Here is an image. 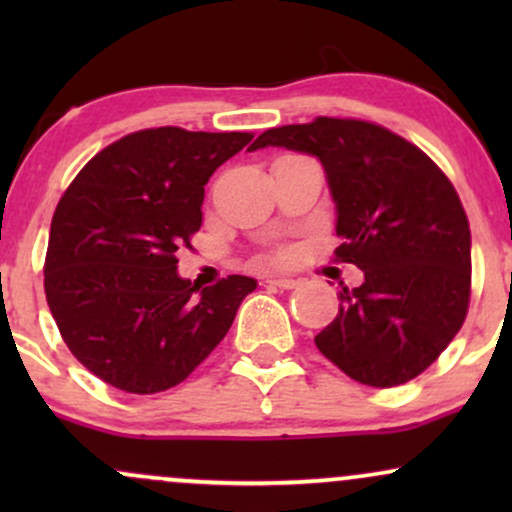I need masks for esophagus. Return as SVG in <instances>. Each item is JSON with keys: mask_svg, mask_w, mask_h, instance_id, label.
<instances>
[{"mask_svg": "<svg viewBox=\"0 0 512 512\" xmlns=\"http://www.w3.org/2000/svg\"><path fill=\"white\" fill-rule=\"evenodd\" d=\"M267 284H272V286H276V289H296L298 284H301V281L298 279H286V276H279V279H267Z\"/></svg>", "mask_w": 512, "mask_h": 512, "instance_id": "34e87169", "label": "esophagus"}]
</instances>
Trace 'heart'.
I'll use <instances>...</instances> for the list:
<instances>
[{
  "instance_id": "b5f03b06",
  "label": "heart",
  "mask_w": 512,
  "mask_h": 512,
  "mask_svg": "<svg viewBox=\"0 0 512 512\" xmlns=\"http://www.w3.org/2000/svg\"><path fill=\"white\" fill-rule=\"evenodd\" d=\"M286 255H289V252H279V255H276V257H279V260H281V257H286Z\"/></svg>"
}]
</instances>
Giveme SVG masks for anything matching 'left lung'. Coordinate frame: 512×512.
<instances>
[{
	"instance_id": "8db88e82",
	"label": "left lung",
	"mask_w": 512,
	"mask_h": 512,
	"mask_svg": "<svg viewBox=\"0 0 512 512\" xmlns=\"http://www.w3.org/2000/svg\"><path fill=\"white\" fill-rule=\"evenodd\" d=\"M264 146L315 156L337 209V260L363 284L315 337L349 378L395 387L416 378L460 332L472 284V236L452 182L424 151L363 120L317 117L274 127Z\"/></svg>"
}]
</instances>
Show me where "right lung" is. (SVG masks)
<instances>
[{
    "instance_id": "1",
    "label": "right lung",
    "mask_w": 512,
    "mask_h": 512,
    "mask_svg": "<svg viewBox=\"0 0 512 512\" xmlns=\"http://www.w3.org/2000/svg\"><path fill=\"white\" fill-rule=\"evenodd\" d=\"M250 132L142 129L105 146L57 204L45 296L64 344L132 395L175 387L231 330L257 289L233 274L199 291L178 252L202 226L204 185Z\"/></svg>"
}]
</instances>
